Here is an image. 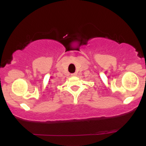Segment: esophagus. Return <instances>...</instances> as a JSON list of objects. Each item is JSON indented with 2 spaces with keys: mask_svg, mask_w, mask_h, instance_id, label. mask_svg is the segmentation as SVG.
Returning <instances> with one entry per match:
<instances>
[{
  "mask_svg": "<svg viewBox=\"0 0 146 146\" xmlns=\"http://www.w3.org/2000/svg\"><path fill=\"white\" fill-rule=\"evenodd\" d=\"M77 74H76V73H72L71 74V75L72 76H75V75H76Z\"/></svg>",
  "mask_w": 146,
  "mask_h": 146,
  "instance_id": "1",
  "label": "esophagus"
}]
</instances>
